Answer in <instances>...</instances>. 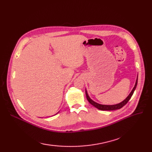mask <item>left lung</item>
I'll return each mask as SVG.
<instances>
[{
    "mask_svg": "<svg viewBox=\"0 0 152 152\" xmlns=\"http://www.w3.org/2000/svg\"><path fill=\"white\" fill-rule=\"evenodd\" d=\"M137 79H136V84H135V86L134 87V88L132 89V91L131 92V93L129 94V96H127V97L124 99L123 102H122L121 103H118V104H113V105H107V104H99L98 103H96L95 102H94L93 100H92L90 98L89 96L88 95V94H87V91L86 90V98H87V99L88 100V102L92 104L93 105L94 107H95L96 108H97L98 109L100 110H118L120 109L121 108H122L124 105H126L127 104V103L129 101V99H131V98L132 97V96L133 94V93H134V92L136 88V86H137Z\"/></svg>",
    "mask_w": 152,
    "mask_h": 152,
    "instance_id": "1",
    "label": "left lung"
}]
</instances>
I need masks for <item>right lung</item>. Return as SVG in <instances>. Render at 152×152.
<instances>
[{
    "mask_svg": "<svg viewBox=\"0 0 152 152\" xmlns=\"http://www.w3.org/2000/svg\"><path fill=\"white\" fill-rule=\"evenodd\" d=\"M56 114H57V113H56ZM56 114H55V115H56Z\"/></svg>",
    "mask_w": 152,
    "mask_h": 152,
    "instance_id": "obj_1",
    "label": "right lung"
}]
</instances>
